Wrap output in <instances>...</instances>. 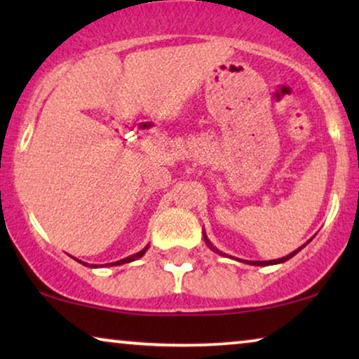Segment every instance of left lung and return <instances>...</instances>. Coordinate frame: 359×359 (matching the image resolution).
<instances>
[{"instance_id": "8db88e82", "label": "left lung", "mask_w": 359, "mask_h": 359, "mask_svg": "<svg viewBox=\"0 0 359 359\" xmlns=\"http://www.w3.org/2000/svg\"><path fill=\"white\" fill-rule=\"evenodd\" d=\"M203 237H204V240H205V245H208V247L212 250V252H215V253H219V255H222V257H227V255L225 253H222L220 252V250H217L214 247L212 243H210V240L208 238V235H205V232H203ZM312 240V238H311ZM311 240H309V242H311ZM307 242V243H309ZM307 243H304L302 247H299L297 250H294L292 253H289V255H286V257H283V258H278V259H269V262H248V259H238V258H235L237 259V262H242V263H247V264H253V266H269V264H279V263H284V262H287V259H291L294 255H297L299 252H301V250L306 247ZM230 258H233V257H230Z\"/></svg>"}]
</instances>
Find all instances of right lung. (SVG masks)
Listing matches in <instances>:
<instances>
[{"label": "right lung", "mask_w": 359, "mask_h": 359, "mask_svg": "<svg viewBox=\"0 0 359 359\" xmlns=\"http://www.w3.org/2000/svg\"><path fill=\"white\" fill-rule=\"evenodd\" d=\"M147 250H149V245H147V247L144 248V250H140L139 253H134V255H130V257H127V258H122V259H119V262H114V263H107V264H104V266H119V264H124V263H130V262H134V259H139V258H142L145 255V252ZM81 263V262H80ZM85 264V266H91V268H97L96 264H88V263H83ZM102 266V264H101Z\"/></svg>", "instance_id": "right-lung-1"}]
</instances>
